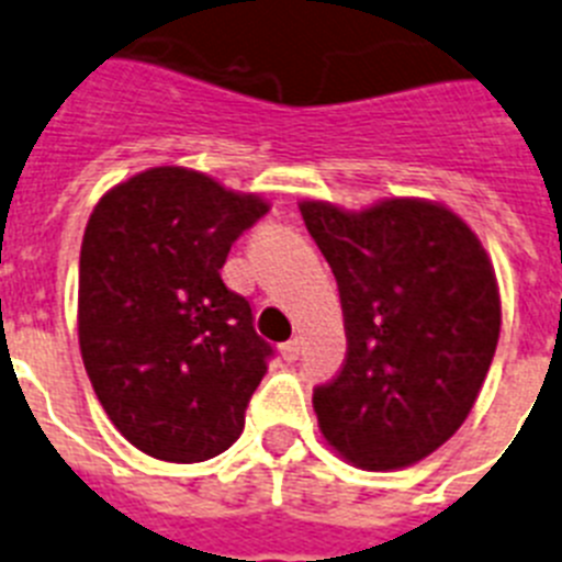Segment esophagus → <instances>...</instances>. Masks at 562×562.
I'll return each mask as SVG.
<instances>
[{"label":"esophagus","mask_w":562,"mask_h":562,"mask_svg":"<svg viewBox=\"0 0 562 562\" xmlns=\"http://www.w3.org/2000/svg\"><path fill=\"white\" fill-rule=\"evenodd\" d=\"M280 353L285 362H296V359H300V339H288L280 348Z\"/></svg>","instance_id":"34e87169"}]
</instances>
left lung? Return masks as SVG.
Segmentation results:
<instances>
[{"instance_id":"8db88e82","label":"left lung","mask_w":562,"mask_h":562,"mask_svg":"<svg viewBox=\"0 0 562 562\" xmlns=\"http://www.w3.org/2000/svg\"><path fill=\"white\" fill-rule=\"evenodd\" d=\"M339 285L345 364L314 390L325 441L362 470H402L467 422L501 334L492 262L472 228L429 200L364 212L305 200Z\"/></svg>"}]
</instances>
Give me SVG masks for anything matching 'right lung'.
<instances>
[{"mask_svg": "<svg viewBox=\"0 0 562 562\" xmlns=\"http://www.w3.org/2000/svg\"><path fill=\"white\" fill-rule=\"evenodd\" d=\"M268 212L257 194L155 166L99 200L78 260V345L110 422L146 456L194 463L243 432L274 348L221 268Z\"/></svg>", "mask_w": 562, "mask_h": 562, "instance_id": "add662e5", "label": "right lung"}]
</instances>
